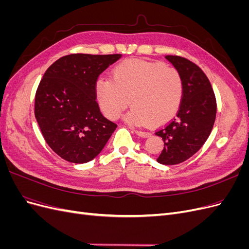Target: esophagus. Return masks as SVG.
Listing matches in <instances>:
<instances>
[{
  "label": "esophagus",
  "instance_id": "esophagus-1",
  "mask_svg": "<svg viewBox=\"0 0 249 249\" xmlns=\"http://www.w3.org/2000/svg\"><path fill=\"white\" fill-rule=\"evenodd\" d=\"M134 132L136 133L138 136L143 137V138H146L149 136V133H147V132H143V131H139V130H134Z\"/></svg>",
  "mask_w": 249,
  "mask_h": 249
}]
</instances>
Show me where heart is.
<instances>
[{
  "label": "heart",
  "mask_w": 249,
  "mask_h": 249,
  "mask_svg": "<svg viewBox=\"0 0 249 249\" xmlns=\"http://www.w3.org/2000/svg\"><path fill=\"white\" fill-rule=\"evenodd\" d=\"M94 93L100 108L109 118H118L131 102L133 108L125 115L130 124L161 125L178 112L184 95V82L175 67L130 59L113 69L111 79H97Z\"/></svg>",
  "instance_id": "heart-1"
}]
</instances>
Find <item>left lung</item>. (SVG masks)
Returning a JSON list of instances; mask_svg holds the SVG:
<instances>
[{
    "label": "left lung",
    "instance_id": "obj_1",
    "mask_svg": "<svg viewBox=\"0 0 249 249\" xmlns=\"http://www.w3.org/2000/svg\"><path fill=\"white\" fill-rule=\"evenodd\" d=\"M180 73L184 95L176 117L156 132L164 141L157 161L175 165L189 159L205 144L216 118V97L212 85L199 67L179 56L165 57Z\"/></svg>",
    "mask_w": 249,
    "mask_h": 249
}]
</instances>
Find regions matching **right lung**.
<instances>
[{
  "label": "right lung",
  "mask_w": 249,
  "mask_h": 249,
  "mask_svg": "<svg viewBox=\"0 0 249 249\" xmlns=\"http://www.w3.org/2000/svg\"><path fill=\"white\" fill-rule=\"evenodd\" d=\"M120 54H71L53 63L35 94V117L54 152L71 163H87L99 155L117 124L104 117L94 84Z\"/></svg>",
  "instance_id": "add662e5"
}]
</instances>
